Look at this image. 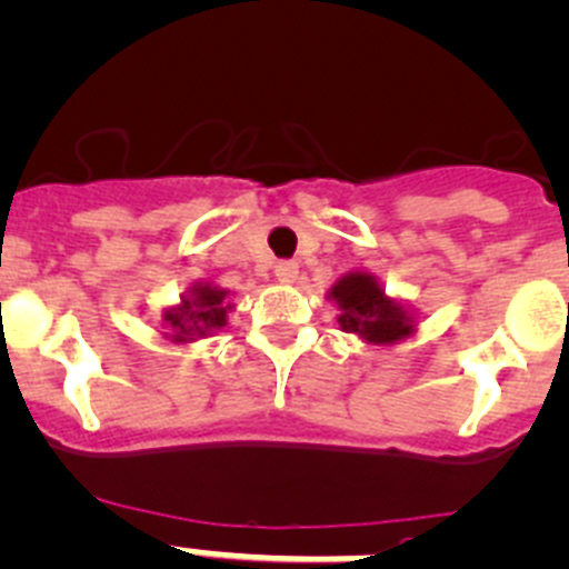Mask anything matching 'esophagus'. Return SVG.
Segmentation results:
<instances>
[{
    "label": "esophagus",
    "mask_w": 569,
    "mask_h": 569,
    "mask_svg": "<svg viewBox=\"0 0 569 569\" xmlns=\"http://www.w3.org/2000/svg\"><path fill=\"white\" fill-rule=\"evenodd\" d=\"M273 273H277V279L282 284H292L298 279V262L292 260H282L277 262V268H273Z\"/></svg>",
    "instance_id": "1"
}]
</instances>
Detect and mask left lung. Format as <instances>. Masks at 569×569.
Returning a JSON list of instances; mask_svg holds the SVG:
<instances>
[{"instance_id":"left-lung-1","label":"left lung","mask_w":569,"mask_h":569,"mask_svg":"<svg viewBox=\"0 0 569 569\" xmlns=\"http://www.w3.org/2000/svg\"><path fill=\"white\" fill-rule=\"evenodd\" d=\"M329 298L340 307V315H337L340 329L376 346H390L415 331L412 312L401 301L387 296L385 287L370 273H346L331 284Z\"/></svg>"}]
</instances>
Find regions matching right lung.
I'll return each mask as SVG.
<instances>
[{"instance_id":"obj_1","label":"right lung","mask_w":569,"mask_h":569,"mask_svg":"<svg viewBox=\"0 0 569 569\" xmlns=\"http://www.w3.org/2000/svg\"><path fill=\"white\" fill-rule=\"evenodd\" d=\"M229 292L212 284H193L179 307L162 312L166 335L177 342H190L196 337H207L227 326V312L232 303L227 301Z\"/></svg>"}]
</instances>
